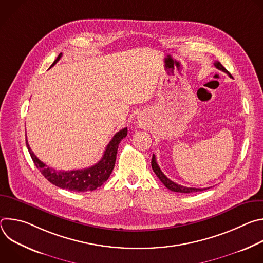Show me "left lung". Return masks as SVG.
Segmentation results:
<instances>
[{"mask_svg":"<svg viewBox=\"0 0 263 263\" xmlns=\"http://www.w3.org/2000/svg\"><path fill=\"white\" fill-rule=\"evenodd\" d=\"M214 66L217 68V69H220V70H222V71H224L226 72L227 74H229L230 77H232L231 76V73L224 68L222 65H221V63L220 62H218V61H215L214 62ZM152 168H153V171H154V173L156 174V176L159 178V180L164 184V186L166 187V189H168L170 191H172V192H176V193H182V194H190V193H197V192H202V191H205V190H208V189H195V187H186V186H182V185H179V184H177V183H175V182H173L172 180H170L162 172H161V170H160V167L158 166V164H157V161H156V157H155V155L153 154V157H152Z\"/></svg>","mask_w":263,"mask_h":263,"instance_id":"obj_1","label":"left lung"}]
</instances>
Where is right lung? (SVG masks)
Segmentation results:
<instances>
[{"instance_id":"right-lung-1","label":"right lung","mask_w":263,"mask_h":263,"mask_svg":"<svg viewBox=\"0 0 263 263\" xmlns=\"http://www.w3.org/2000/svg\"><path fill=\"white\" fill-rule=\"evenodd\" d=\"M61 56L62 53L58 55L51 67L57 63ZM127 128L119 131L107 144L101 160L95 165L83 170L57 171L55 168L49 167L34 155L27 138L26 144L34 164L49 182H51L55 186L60 187V189L70 192H92L101 185H103V183L109 178L112 171H114L119 144L121 140L127 136Z\"/></svg>"}]
</instances>
